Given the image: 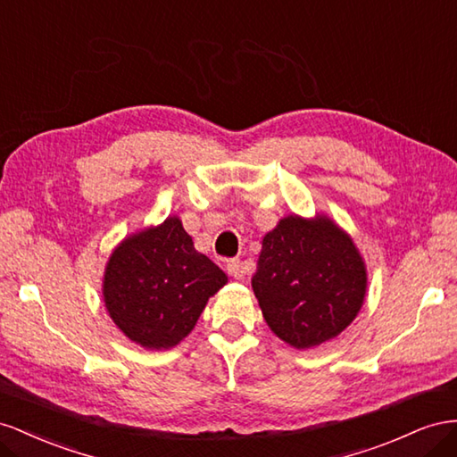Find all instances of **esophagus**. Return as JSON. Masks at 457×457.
<instances>
[{
	"label": "esophagus",
	"instance_id": "1",
	"mask_svg": "<svg viewBox=\"0 0 457 457\" xmlns=\"http://www.w3.org/2000/svg\"><path fill=\"white\" fill-rule=\"evenodd\" d=\"M228 273L231 278H236V279H243L245 278V266H243V262L239 258H231L229 262H228Z\"/></svg>",
	"mask_w": 457,
	"mask_h": 457
}]
</instances>
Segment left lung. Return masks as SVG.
<instances>
[{
  "mask_svg": "<svg viewBox=\"0 0 457 457\" xmlns=\"http://www.w3.org/2000/svg\"><path fill=\"white\" fill-rule=\"evenodd\" d=\"M366 266L329 218H283L262 241L253 291L270 329L295 348L345 331L366 295Z\"/></svg>",
  "mask_w": 457,
  "mask_h": 457,
  "instance_id": "1",
  "label": "left lung"
}]
</instances>
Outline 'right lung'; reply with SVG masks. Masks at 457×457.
<instances>
[{"label": "right lung", "instance_id": "right-lung-1", "mask_svg": "<svg viewBox=\"0 0 457 457\" xmlns=\"http://www.w3.org/2000/svg\"><path fill=\"white\" fill-rule=\"evenodd\" d=\"M226 283V273L195 251L172 216L116 246L103 296L109 316L129 341L159 350L187 337L208 298Z\"/></svg>", "mask_w": 457, "mask_h": 457}]
</instances>
